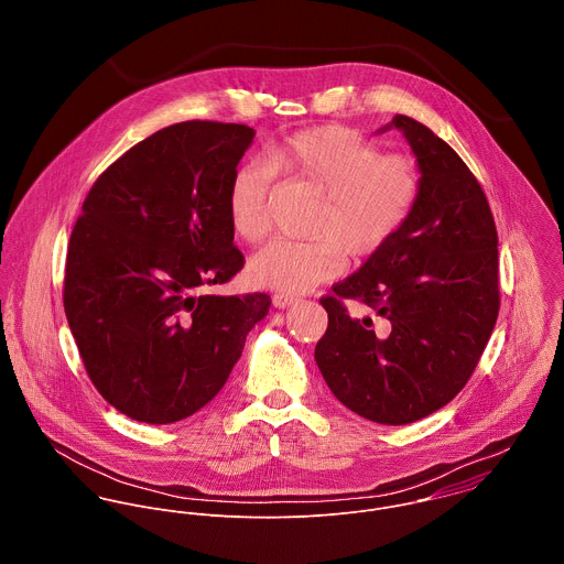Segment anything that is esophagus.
<instances>
[{
  "label": "esophagus",
  "mask_w": 564,
  "mask_h": 564,
  "mask_svg": "<svg viewBox=\"0 0 564 564\" xmlns=\"http://www.w3.org/2000/svg\"><path fill=\"white\" fill-rule=\"evenodd\" d=\"M293 304H297V297H293V295H289V293H275V295H273V306H275V308H289V306H293Z\"/></svg>",
  "instance_id": "esophagus-1"
}]
</instances>
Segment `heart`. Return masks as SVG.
<instances>
[{"instance_id": "1", "label": "heart", "mask_w": 564, "mask_h": 564, "mask_svg": "<svg viewBox=\"0 0 564 564\" xmlns=\"http://www.w3.org/2000/svg\"><path fill=\"white\" fill-rule=\"evenodd\" d=\"M275 173L315 184L325 193L315 241L280 239L260 249L247 278L260 289L306 293L338 278L347 251L367 258L393 241L421 195V169L412 156L380 154L376 145L343 126H317L291 134L267 161L241 164L228 188L235 235L260 242L271 230Z\"/></svg>"}]
</instances>
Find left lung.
Segmentation results:
<instances>
[{"instance_id":"8db88e82","label":"left lung","mask_w":564,"mask_h":564,"mask_svg":"<svg viewBox=\"0 0 564 564\" xmlns=\"http://www.w3.org/2000/svg\"><path fill=\"white\" fill-rule=\"evenodd\" d=\"M421 169L419 204L400 235L322 297L327 329L315 347L323 380L356 414L403 425L452 402L482 356L499 313L497 230L482 186L423 123L395 115ZM358 299L390 323L378 337L354 321Z\"/></svg>"}]
</instances>
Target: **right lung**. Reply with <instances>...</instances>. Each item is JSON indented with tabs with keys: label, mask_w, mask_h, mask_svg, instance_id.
<instances>
[{
	"label": "right lung",
	"mask_w": 564,
	"mask_h": 564,
	"mask_svg": "<svg viewBox=\"0 0 564 564\" xmlns=\"http://www.w3.org/2000/svg\"><path fill=\"white\" fill-rule=\"evenodd\" d=\"M253 137L241 123H173L112 162L82 204L65 313L90 382L134 421L204 408L269 313L267 293H202L245 264L228 188Z\"/></svg>",
	"instance_id": "add662e5"
}]
</instances>
